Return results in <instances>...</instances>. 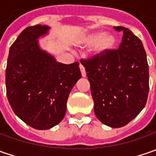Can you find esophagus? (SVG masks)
Here are the masks:
<instances>
[{"label": "esophagus", "mask_w": 156, "mask_h": 156, "mask_svg": "<svg viewBox=\"0 0 156 156\" xmlns=\"http://www.w3.org/2000/svg\"><path fill=\"white\" fill-rule=\"evenodd\" d=\"M80 69H81L82 77H86V70H85V68H84L81 64H80Z\"/></svg>", "instance_id": "obj_1"}]
</instances>
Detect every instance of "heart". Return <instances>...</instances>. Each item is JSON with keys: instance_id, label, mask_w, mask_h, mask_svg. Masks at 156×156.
Wrapping results in <instances>:
<instances>
[{"instance_id": "1", "label": "heart", "mask_w": 156, "mask_h": 156, "mask_svg": "<svg viewBox=\"0 0 156 156\" xmlns=\"http://www.w3.org/2000/svg\"><path fill=\"white\" fill-rule=\"evenodd\" d=\"M115 42V39L110 34H104L103 32H93L87 34L82 41V44L85 46H94V53L96 55L102 54L111 48Z\"/></svg>"}]
</instances>
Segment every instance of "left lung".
<instances>
[{
	"mask_svg": "<svg viewBox=\"0 0 156 156\" xmlns=\"http://www.w3.org/2000/svg\"><path fill=\"white\" fill-rule=\"evenodd\" d=\"M123 34L118 49H108L81 60L91 88L94 114L111 128L127 125L147 102L148 64L141 41L129 28L114 27Z\"/></svg>",
	"mask_w": 156,
	"mask_h": 156,
	"instance_id": "1",
	"label": "left lung"
}]
</instances>
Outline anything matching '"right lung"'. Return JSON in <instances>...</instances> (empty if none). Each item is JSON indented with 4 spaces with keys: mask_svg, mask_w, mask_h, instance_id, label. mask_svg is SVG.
Segmentation results:
<instances>
[{
    "mask_svg": "<svg viewBox=\"0 0 156 156\" xmlns=\"http://www.w3.org/2000/svg\"><path fill=\"white\" fill-rule=\"evenodd\" d=\"M50 27H26L10 47L7 96L15 114L35 129H48L65 116L71 89L81 77L79 62H58L40 48L38 38Z\"/></svg>",
    "mask_w": 156,
    "mask_h": 156,
    "instance_id": "add662e5",
    "label": "right lung"
}]
</instances>
